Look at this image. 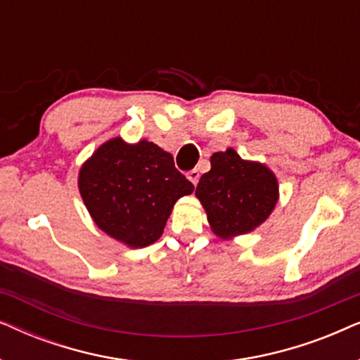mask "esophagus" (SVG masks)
I'll list each match as a JSON object with an SVG mask.
<instances>
[{
	"label": "esophagus",
	"mask_w": 360,
	"mask_h": 360,
	"mask_svg": "<svg viewBox=\"0 0 360 360\" xmlns=\"http://www.w3.org/2000/svg\"><path fill=\"white\" fill-rule=\"evenodd\" d=\"M186 176H188V180L191 181V184L196 185V184H198V180H200V172L193 169V170H190L188 174H186Z\"/></svg>",
	"instance_id": "esophagus-1"
}]
</instances>
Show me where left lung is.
Returning <instances> with one entry per match:
<instances>
[{
    "label": "left lung",
    "mask_w": 360,
    "mask_h": 360,
    "mask_svg": "<svg viewBox=\"0 0 360 360\" xmlns=\"http://www.w3.org/2000/svg\"><path fill=\"white\" fill-rule=\"evenodd\" d=\"M219 238L245 234L262 224L278 200L275 175L259 162L243 160L234 149L211 155V170L195 191Z\"/></svg>",
    "instance_id": "obj_1"
}]
</instances>
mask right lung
<instances>
[{
    "label": "right lung",
    "instance_id": "1",
    "mask_svg": "<svg viewBox=\"0 0 360 360\" xmlns=\"http://www.w3.org/2000/svg\"><path fill=\"white\" fill-rule=\"evenodd\" d=\"M78 188L98 228L129 248H146L164 233L175 201L195 186L154 142L115 137L83 164Z\"/></svg>",
    "mask_w": 360,
    "mask_h": 360
}]
</instances>
